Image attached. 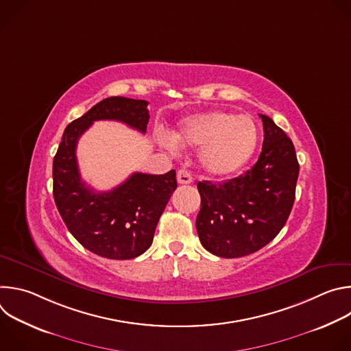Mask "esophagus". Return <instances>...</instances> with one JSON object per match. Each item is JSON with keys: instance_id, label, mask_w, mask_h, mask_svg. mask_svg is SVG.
I'll return each instance as SVG.
<instances>
[{"instance_id": "34e87169", "label": "esophagus", "mask_w": 351, "mask_h": 351, "mask_svg": "<svg viewBox=\"0 0 351 351\" xmlns=\"http://www.w3.org/2000/svg\"><path fill=\"white\" fill-rule=\"evenodd\" d=\"M178 182L180 183V184H190L191 182H193V178H191V173L189 172V171H186V169H180L179 172H178Z\"/></svg>"}]
</instances>
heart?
<instances>
[{
    "instance_id": "1",
    "label": "heart",
    "mask_w": 351,
    "mask_h": 351,
    "mask_svg": "<svg viewBox=\"0 0 351 351\" xmlns=\"http://www.w3.org/2000/svg\"><path fill=\"white\" fill-rule=\"evenodd\" d=\"M157 140L169 152H175L176 145L199 148L202 168L213 176L225 178L252 160L258 144V129L247 115L211 110L184 118L172 136L158 130Z\"/></svg>"
}]
</instances>
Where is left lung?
Returning <instances> with one entry per match:
<instances>
[{
	"label": "left lung",
	"instance_id": "left-lung-1",
	"mask_svg": "<svg viewBox=\"0 0 351 351\" xmlns=\"http://www.w3.org/2000/svg\"><path fill=\"white\" fill-rule=\"evenodd\" d=\"M260 117L264 143L256 165L222 183H197L199 241L222 258L244 257L267 245L285 226L294 203L300 169L294 145L269 117Z\"/></svg>",
	"mask_w": 351,
	"mask_h": 351
}]
</instances>
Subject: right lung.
I'll return each mask as SVG.
<instances>
[{
    "label": "right lung",
    "instance_id": "right-lung-1",
    "mask_svg": "<svg viewBox=\"0 0 351 351\" xmlns=\"http://www.w3.org/2000/svg\"><path fill=\"white\" fill-rule=\"evenodd\" d=\"M147 106L144 99L126 97L103 99L66 126L54 157L57 208L73 237L99 257L130 260L152 245L160 217L178 187L176 172H134L115 189L95 193L80 178L76 145L94 121H118L145 133Z\"/></svg>",
    "mask_w": 351,
    "mask_h": 351
}]
</instances>
